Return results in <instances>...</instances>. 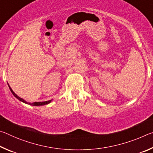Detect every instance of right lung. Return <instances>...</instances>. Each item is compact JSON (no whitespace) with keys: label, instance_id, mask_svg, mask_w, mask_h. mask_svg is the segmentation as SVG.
Returning <instances> with one entry per match:
<instances>
[{"label":"right lung","instance_id":"1","mask_svg":"<svg viewBox=\"0 0 153 153\" xmlns=\"http://www.w3.org/2000/svg\"><path fill=\"white\" fill-rule=\"evenodd\" d=\"M9 85V84H8ZM9 89H10V90H11V92H12V94H13L15 97H16L18 100H19L20 101H22V102H24V103H26V104H29V105H33V106H41V105H47V104H49V103H50L51 101H52V100H48V101H45V102H33V103H30V102H26L25 101V100H24V99H23V98H20L19 97H18V96L15 94V93L13 91V90L11 88V87L9 86Z\"/></svg>","mask_w":153,"mask_h":153}]
</instances>
